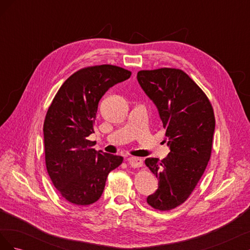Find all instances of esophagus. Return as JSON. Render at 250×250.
<instances>
[{"mask_svg":"<svg viewBox=\"0 0 250 250\" xmlns=\"http://www.w3.org/2000/svg\"><path fill=\"white\" fill-rule=\"evenodd\" d=\"M127 162L133 168H140L143 166V160L140 157H129Z\"/></svg>","mask_w":250,"mask_h":250,"instance_id":"esophagus-1","label":"esophagus"}]
</instances>
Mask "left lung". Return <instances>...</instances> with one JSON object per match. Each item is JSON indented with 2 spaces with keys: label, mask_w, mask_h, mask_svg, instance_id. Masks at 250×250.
Returning <instances> with one entry per match:
<instances>
[{
  "label": "left lung",
  "mask_w": 250,
  "mask_h": 250,
  "mask_svg": "<svg viewBox=\"0 0 250 250\" xmlns=\"http://www.w3.org/2000/svg\"><path fill=\"white\" fill-rule=\"evenodd\" d=\"M137 78L155 104L170 148L162 161L146 158V166L158 179V188L147 202L155 209L170 210L188 198L207 168L215 131L214 110L207 95L184 71H140Z\"/></svg>",
  "instance_id": "obj_1"
}]
</instances>
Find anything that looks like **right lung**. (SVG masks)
<instances>
[{
	"instance_id": "right-lung-1",
	"label": "right lung",
	"mask_w": 250,
	"mask_h": 250,
	"mask_svg": "<svg viewBox=\"0 0 250 250\" xmlns=\"http://www.w3.org/2000/svg\"><path fill=\"white\" fill-rule=\"evenodd\" d=\"M131 76L123 67L102 64L74 73L60 86L43 123L44 155L49 176L62 197L88 206L101 197L110 171L123 157L96 151L94 133L98 104L117 83Z\"/></svg>"
}]
</instances>
